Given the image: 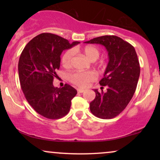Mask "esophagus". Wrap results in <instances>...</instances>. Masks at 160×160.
I'll return each instance as SVG.
<instances>
[{"instance_id":"1","label":"esophagus","mask_w":160,"mask_h":160,"mask_svg":"<svg viewBox=\"0 0 160 160\" xmlns=\"http://www.w3.org/2000/svg\"><path fill=\"white\" fill-rule=\"evenodd\" d=\"M77 90H78V92L79 93H82L84 91H85V90H84V89H77Z\"/></svg>"}]
</instances>
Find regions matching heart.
<instances>
[{
  "instance_id": "1",
  "label": "heart",
  "mask_w": 160,
  "mask_h": 160,
  "mask_svg": "<svg viewBox=\"0 0 160 160\" xmlns=\"http://www.w3.org/2000/svg\"><path fill=\"white\" fill-rule=\"evenodd\" d=\"M82 52L89 58L90 61H95L98 59L100 52L97 47L93 46H87L82 49ZM73 50L68 49L64 52L61 58L62 65L64 67H69L71 64L73 57ZM97 78V74L95 71H74L68 75V79L71 83L79 86V87H86L89 82L94 81Z\"/></svg>"
}]
</instances>
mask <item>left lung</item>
<instances>
[{"label":"left lung","mask_w":160,"mask_h":160,"mask_svg":"<svg viewBox=\"0 0 160 160\" xmlns=\"http://www.w3.org/2000/svg\"><path fill=\"white\" fill-rule=\"evenodd\" d=\"M86 43H98L105 47L109 62L99 81L107 91L95 89V98L89 104L93 115L101 119H112L122 112L132 98L140 76V65L132 45L115 35L93 38Z\"/></svg>","instance_id":"1"}]
</instances>
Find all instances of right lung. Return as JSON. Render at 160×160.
<instances>
[{"label":"right lung","instance_id":"obj_1","mask_svg":"<svg viewBox=\"0 0 160 160\" xmlns=\"http://www.w3.org/2000/svg\"><path fill=\"white\" fill-rule=\"evenodd\" d=\"M79 43H70L56 34L43 33L30 40L21 53L18 65L21 88L29 104L46 118L57 120L67 115L78 93L68 84L58 88L52 82L62 51Z\"/></svg>","mask_w":160,"mask_h":160}]
</instances>
